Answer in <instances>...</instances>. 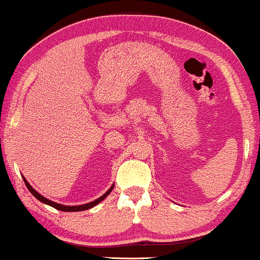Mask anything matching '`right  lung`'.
<instances>
[{
    "instance_id": "1",
    "label": "right lung",
    "mask_w": 260,
    "mask_h": 260,
    "mask_svg": "<svg viewBox=\"0 0 260 260\" xmlns=\"http://www.w3.org/2000/svg\"><path fill=\"white\" fill-rule=\"evenodd\" d=\"M24 182H25V184H26V187H27L28 190H30V193H31L32 195H34L35 198L38 199V200L42 201V203H44V204L49 205V206H52V207H54V208H56V210H59V211H65V212H77V211H85V210H89V208L94 207L95 205H98L99 203H101V201L104 200V199H105L106 197H107V195L110 194L112 190H113V187H114V184H113L110 189H108L107 191H106V193H105L104 195H102V197H100L99 199H96L95 201H91V203H89V204L79 205V206H65V205H60V204L53 203V201H50V200H48V199L43 198L40 193H37V191L35 190V189L32 188L30 184H28V182H27L26 179H25V178H24Z\"/></svg>"
}]
</instances>
